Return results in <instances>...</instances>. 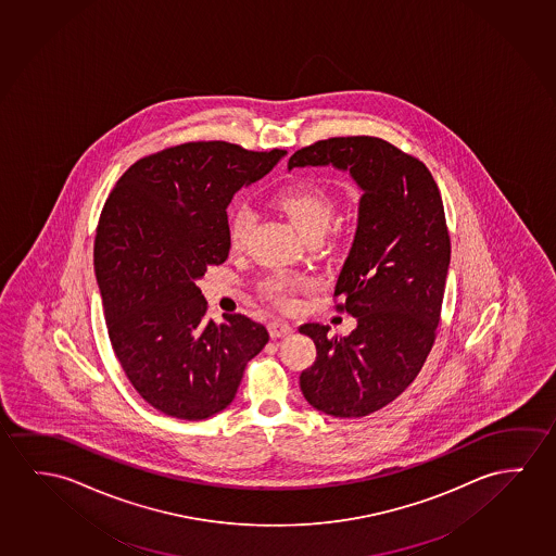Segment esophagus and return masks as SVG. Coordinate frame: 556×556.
Wrapping results in <instances>:
<instances>
[{"instance_id":"obj_1","label":"esophagus","mask_w":556,"mask_h":556,"mask_svg":"<svg viewBox=\"0 0 556 556\" xmlns=\"http://www.w3.org/2000/svg\"><path fill=\"white\" fill-rule=\"evenodd\" d=\"M267 329H269L271 339H281V337H287V334H291L294 331L292 325L287 324V321H271V324L267 325Z\"/></svg>"}]
</instances>
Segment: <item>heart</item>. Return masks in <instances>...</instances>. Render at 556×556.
Wrapping results in <instances>:
<instances>
[{
	"mask_svg": "<svg viewBox=\"0 0 556 556\" xmlns=\"http://www.w3.org/2000/svg\"><path fill=\"white\" fill-rule=\"evenodd\" d=\"M275 204L289 215V219L304 237L324 235L333 219V198L314 182H292L289 187L281 188L275 194ZM252 223H254V210L250 205L244 202L232 205L229 214V240L232 248L244 244ZM308 287L309 282L302 277L274 275L265 279L262 291L267 299L274 300L277 304H291L292 296Z\"/></svg>",
	"mask_w": 556,
	"mask_h": 556,
	"instance_id": "obj_1",
	"label": "heart"
}]
</instances>
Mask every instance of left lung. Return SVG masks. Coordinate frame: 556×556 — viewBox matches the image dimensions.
I'll use <instances>...</instances> for the list:
<instances>
[{
    "label": "left lung",
    "instance_id": "8db88e82",
    "mask_svg": "<svg viewBox=\"0 0 556 556\" xmlns=\"http://www.w3.org/2000/svg\"><path fill=\"white\" fill-rule=\"evenodd\" d=\"M333 165L364 190L351 254L334 285L349 337L306 324L316 362L300 374L306 401L334 418H362L401 396L435 342L451 237L426 163L376 137H334L294 152L289 169Z\"/></svg>",
    "mask_w": 556,
    "mask_h": 556
}]
</instances>
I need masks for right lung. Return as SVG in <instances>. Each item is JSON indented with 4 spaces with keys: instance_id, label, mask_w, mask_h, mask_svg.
Listing matches in <instances>:
<instances>
[{
    "instance_id": "1",
    "label": "right lung",
    "mask_w": 556,
    "mask_h": 556,
    "mask_svg": "<svg viewBox=\"0 0 556 556\" xmlns=\"http://www.w3.org/2000/svg\"><path fill=\"white\" fill-rule=\"evenodd\" d=\"M285 150L252 152L212 140L146 155L103 204L94 271L121 368L155 410L205 419L231 404L264 325L242 314L207 319L197 281L229 256L227 205Z\"/></svg>"
}]
</instances>
